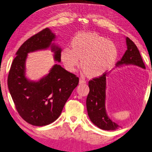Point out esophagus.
Instances as JSON below:
<instances>
[{"instance_id":"1","label":"esophagus","mask_w":152,"mask_h":152,"mask_svg":"<svg viewBox=\"0 0 152 152\" xmlns=\"http://www.w3.org/2000/svg\"><path fill=\"white\" fill-rule=\"evenodd\" d=\"M85 83H86L85 80L84 79H83V78H80V79H79V84L83 85V84H85Z\"/></svg>"}]
</instances>
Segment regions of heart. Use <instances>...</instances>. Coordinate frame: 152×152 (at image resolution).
I'll return each instance as SVG.
<instances>
[{
  "label": "heart",
  "mask_w": 152,
  "mask_h": 152,
  "mask_svg": "<svg viewBox=\"0 0 152 152\" xmlns=\"http://www.w3.org/2000/svg\"><path fill=\"white\" fill-rule=\"evenodd\" d=\"M71 50L63 49L60 58L69 72L81 67L90 77L102 75L114 66L118 57V48L112 41L93 32L80 33L72 39Z\"/></svg>",
  "instance_id": "1"
}]
</instances>
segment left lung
Instances as JSON below:
<instances>
[{"label":"left lung","mask_w":152,"mask_h":152,"mask_svg":"<svg viewBox=\"0 0 152 152\" xmlns=\"http://www.w3.org/2000/svg\"><path fill=\"white\" fill-rule=\"evenodd\" d=\"M127 50L122 59L116 63V66L122 65H135L145 69L142 56L135 44L129 38H126ZM106 75L103 74L94 77L88 81L89 93L88 94L86 104L88 115L94 124L105 130H115L119 126L108 118L105 110Z\"/></svg>","instance_id":"left-lung-1"}]
</instances>
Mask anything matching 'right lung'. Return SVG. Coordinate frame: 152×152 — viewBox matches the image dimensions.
<instances>
[{
	"label": "right lung",
	"instance_id": "1",
	"mask_svg": "<svg viewBox=\"0 0 152 152\" xmlns=\"http://www.w3.org/2000/svg\"><path fill=\"white\" fill-rule=\"evenodd\" d=\"M56 36L45 28L24 42L16 52L8 76V87L15 107L29 124L42 126L58 118L65 102L79 84V77L56 64L49 74L38 82L25 77L27 54L50 47ZM56 61H61V49L51 45Z\"/></svg>",
	"mask_w": 152,
	"mask_h": 152
}]
</instances>
